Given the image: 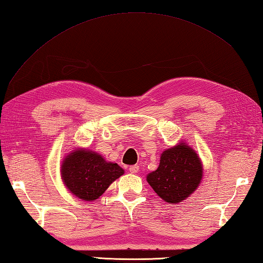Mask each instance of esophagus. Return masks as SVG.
I'll use <instances>...</instances> for the list:
<instances>
[{"instance_id":"1","label":"esophagus","mask_w":263,"mask_h":263,"mask_svg":"<svg viewBox=\"0 0 263 263\" xmlns=\"http://www.w3.org/2000/svg\"><path fill=\"white\" fill-rule=\"evenodd\" d=\"M128 171H130V173H133V174H136V173L139 172V166L138 165H132L128 167Z\"/></svg>"}]
</instances>
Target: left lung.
Segmentation results:
<instances>
[{"label": "left lung", "mask_w": 263, "mask_h": 263, "mask_svg": "<svg viewBox=\"0 0 263 263\" xmlns=\"http://www.w3.org/2000/svg\"><path fill=\"white\" fill-rule=\"evenodd\" d=\"M202 178V165L194 150L185 143L167 149L159 167L147 176L150 186L168 203H177L191 195Z\"/></svg>", "instance_id": "left-lung-1"}]
</instances>
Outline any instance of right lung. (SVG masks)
<instances>
[{
	"mask_svg": "<svg viewBox=\"0 0 263 263\" xmlns=\"http://www.w3.org/2000/svg\"><path fill=\"white\" fill-rule=\"evenodd\" d=\"M61 172L65 186L85 201L98 199L124 173L117 164L107 163L102 156L89 150L70 154Z\"/></svg>",
	"mask_w": 263,
	"mask_h": 263,
	"instance_id": "1",
	"label": "right lung"
}]
</instances>
